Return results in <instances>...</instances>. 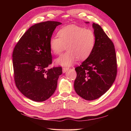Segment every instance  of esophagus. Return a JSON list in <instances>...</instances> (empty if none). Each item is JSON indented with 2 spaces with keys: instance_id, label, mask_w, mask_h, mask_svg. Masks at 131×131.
<instances>
[{
  "instance_id": "34e87169",
  "label": "esophagus",
  "mask_w": 131,
  "mask_h": 131,
  "mask_svg": "<svg viewBox=\"0 0 131 131\" xmlns=\"http://www.w3.org/2000/svg\"><path fill=\"white\" fill-rule=\"evenodd\" d=\"M69 70V68H62V72L63 73H66V71Z\"/></svg>"
}]
</instances>
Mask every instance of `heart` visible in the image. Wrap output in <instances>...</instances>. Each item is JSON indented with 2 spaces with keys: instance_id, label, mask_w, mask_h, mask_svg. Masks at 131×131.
<instances>
[{
  "instance_id": "obj_1",
  "label": "heart",
  "mask_w": 131,
  "mask_h": 131,
  "mask_svg": "<svg viewBox=\"0 0 131 131\" xmlns=\"http://www.w3.org/2000/svg\"><path fill=\"white\" fill-rule=\"evenodd\" d=\"M58 37L50 38L49 47L54 54H60L66 46L68 51L56 60L63 66L73 65L78 58L84 60L90 56L96 43V35L92 30L77 25H68L59 30Z\"/></svg>"
}]
</instances>
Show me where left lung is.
<instances>
[{
	"label": "left lung",
	"mask_w": 131,
	"mask_h": 131,
	"mask_svg": "<svg viewBox=\"0 0 131 131\" xmlns=\"http://www.w3.org/2000/svg\"><path fill=\"white\" fill-rule=\"evenodd\" d=\"M92 27L96 35L94 49L90 56L75 69L77 74L75 91L88 101L99 99L106 92L115 81L117 73L113 41L99 25L93 23Z\"/></svg>",
	"instance_id": "8db88e82"
}]
</instances>
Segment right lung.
I'll return each mask as SVG.
<instances>
[{
    "label": "right lung",
    "instance_id": "right-lung-1",
    "mask_svg": "<svg viewBox=\"0 0 131 131\" xmlns=\"http://www.w3.org/2000/svg\"><path fill=\"white\" fill-rule=\"evenodd\" d=\"M61 23L46 21L35 24L25 32L13 49V66L16 85L32 101L49 99L56 90L62 68L48 69L52 57L49 40Z\"/></svg>",
    "mask_w": 131,
    "mask_h": 131
}]
</instances>
